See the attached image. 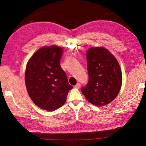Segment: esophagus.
Returning a JSON list of instances; mask_svg holds the SVG:
<instances>
[{"label":"esophagus","mask_w":146,"mask_h":146,"mask_svg":"<svg viewBox=\"0 0 146 146\" xmlns=\"http://www.w3.org/2000/svg\"><path fill=\"white\" fill-rule=\"evenodd\" d=\"M80 83H77L76 85L74 86V88H77V89H78V88H80Z\"/></svg>","instance_id":"obj_1"}]
</instances>
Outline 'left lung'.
I'll use <instances>...</instances> for the list:
<instances>
[{"label":"left lung","mask_w":146,"mask_h":146,"mask_svg":"<svg viewBox=\"0 0 146 146\" xmlns=\"http://www.w3.org/2000/svg\"><path fill=\"white\" fill-rule=\"evenodd\" d=\"M86 55L89 81L81 91L93 105H107L120 91L122 80L120 66L115 57L104 47H91Z\"/></svg>","instance_id":"left-lung-1"}]
</instances>
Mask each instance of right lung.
<instances>
[{"label": "right lung", "instance_id": "right-lung-1", "mask_svg": "<svg viewBox=\"0 0 146 146\" xmlns=\"http://www.w3.org/2000/svg\"><path fill=\"white\" fill-rule=\"evenodd\" d=\"M62 48L43 47L28 61L25 70V85L30 98L38 107L54 111L63 106L70 85L60 61Z\"/></svg>", "mask_w": 146, "mask_h": 146}]
</instances>
